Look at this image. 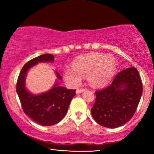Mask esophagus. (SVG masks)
I'll list each match as a JSON object with an SVG mask.
<instances>
[{
    "label": "esophagus",
    "mask_w": 154,
    "mask_h": 154,
    "mask_svg": "<svg viewBox=\"0 0 154 154\" xmlns=\"http://www.w3.org/2000/svg\"><path fill=\"white\" fill-rule=\"evenodd\" d=\"M86 90V89H78L77 90H76V93L77 94H80V93H81V92H84V91H85Z\"/></svg>",
    "instance_id": "1"
}]
</instances>
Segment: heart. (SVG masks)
Listing matches in <instances>:
<instances>
[{"mask_svg":"<svg viewBox=\"0 0 154 154\" xmlns=\"http://www.w3.org/2000/svg\"><path fill=\"white\" fill-rule=\"evenodd\" d=\"M116 68V62L112 57L99 52H91L75 58L72 68H67L64 71V78L69 83L75 86L81 83L83 75H88L90 85L102 87L113 79Z\"/></svg>","mask_w":154,"mask_h":154,"instance_id":"heart-1","label":"heart"}]
</instances>
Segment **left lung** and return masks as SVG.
Wrapping results in <instances>:
<instances>
[{
	"instance_id": "8db88e82",
	"label": "left lung",
	"mask_w": 154,
	"mask_h": 154,
	"mask_svg": "<svg viewBox=\"0 0 154 154\" xmlns=\"http://www.w3.org/2000/svg\"><path fill=\"white\" fill-rule=\"evenodd\" d=\"M142 94V83L138 71L134 67L124 69L116 75L110 85L95 92L92 117L104 127H120L134 116Z\"/></svg>"
}]
</instances>
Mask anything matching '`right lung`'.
I'll use <instances>...</instances> for the list:
<instances>
[{
    "mask_svg": "<svg viewBox=\"0 0 154 154\" xmlns=\"http://www.w3.org/2000/svg\"><path fill=\"white\" fill-rule=\"evenodd\" d=\"M54 55L43 54L24 64L17 82V93L23 111L35 123L43 126L53 125L62 121L66 114L69 104L75 95V90H69L60 85L62 77L55 71L57 81L51 89L41 94H33L26 86L28 71L38 63L53 62Z\"/></svg>",
    "mask_w": 154,
    "mask_h": 154,
    "instance_id": "obj_1",
    "label": "right lung"
}]
</instances>
